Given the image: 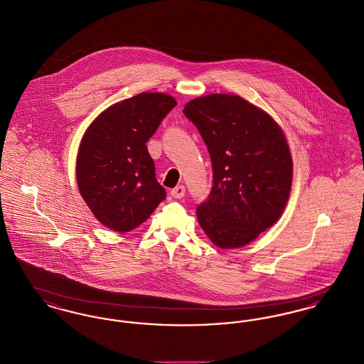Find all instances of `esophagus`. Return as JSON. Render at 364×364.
<instances>
[{"label": "esophagus", "mask_w": 364, "mask_h": 364, "mask_svg": "<svg viewBox=\"0 0 364 364\" xmlns=\"http://www.w3.org/2000/svg\"><path fill=\"white\" fill-rule=\"evenodd\" d=\"M171 195L173 196L174 199H181L186 195V188L184 186H177L176 188L171 191Z\"/></svg>", "instance_id": "1"}]
</instances>
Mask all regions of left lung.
<instances>
[{
	"instance_id": "1",
	"label": "left lung",
	"mask_w": 364,
	"mask_h": 364,
	"mask_svg": "<svg viewBox=\"0 0 364 364\" xmlns=\"http://www.w3.org/2000/svg\"><path fill=\"white\" fill-rule=\"evenodd\" d=\"M183 113L198 128L213 166L208 199L196 208L199 224L221 248L252 242L277 221L289 198L292 158L281 128L230 94L192 100Z\"/></svg>"
}]
</instances>
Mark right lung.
<instances>
[{
    "mask_svg": "<svg viewBox=\"0 0 364 364\" xmlns=\"http://www.w3.org/2000/svg\"><path fill=\"white\" fill-rule=\"evenodd\" d=\"M176 105L168 94L141 92L106 109L83 136L79 191L97 220L114 232L135 229L166 198L146 143Z\"/></svg>",
    "mask_w": 364,
    "mask_h": 364,
    "instance_id": "obj_1",
    "label": "right lung"
}]
</instances>
